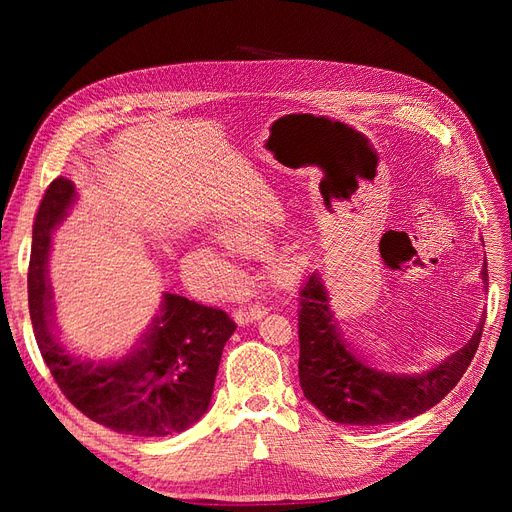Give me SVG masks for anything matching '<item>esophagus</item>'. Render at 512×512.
<instances>
[{
  "instance_id": "34e87169",
  "label": "esophagus",
  "mask_w": 512,
  "mask_h": 512,
  "mask_svg": "<svg viewBox=\"0 0 512 512\" xmlns=\"http://www.w3.org/2000/svg\"><path fill=\"white\" fill-rule=\"evenodd\" d=\"M265 312H267V307L262 305V303H250V305H241V307H237V312H235V320H237L239 324H247V322H254V320H258L260 316H265Z\"/></svg>"
}]
</instances>
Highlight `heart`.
<instances>
[{
	"mask_svg": "<svg viewBox=\"0 0 512 512\" xmlns=\"http://www.w3.org/2000/svg\"><path fill=\"white\" fill-rule=\"evenodd\" d=\"M224 237L228 243L239 247V250H258L260 247L258 235L247 226H230L224 230Z\"/></svg>",
	"mask_w": 512,
	"mask_h": 512,
	"instance_id": "b5f03b06",
	"label": "heart"
}]
</instances>
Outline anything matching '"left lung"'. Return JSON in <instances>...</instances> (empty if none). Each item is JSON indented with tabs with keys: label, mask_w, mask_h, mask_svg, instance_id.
I'll return each instance as SVG.
<instances>
[{
	"label": "left lung",
	"mask_w": 512,
	"mask_h": 512,
	"mask_svg": "<svg viewBox=\"0 0 512 512\" xmlns=\"http://www.w3.org/2000/svg\"><path fill=\"white\" fill-rule=\"evenodd\" d=\"M483 280L487 273L483 269ZM485 318L474 337L423 376L371 369L348 350L329 309L322 277L312 273L299 290V382L307 401L342 425H386L423 414L451 393L470 367Z\"/></svg>",
	"instance_id": "obj_1"
}]
</instances>
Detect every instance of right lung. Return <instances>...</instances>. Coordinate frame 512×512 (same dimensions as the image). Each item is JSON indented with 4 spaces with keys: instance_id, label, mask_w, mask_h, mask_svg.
<instances>
[{
    "instance_id": "obj_1",
    "label": "right lung",
    "mask_w": 512,
    "mask_h": 512,
    "mask_svg": "<svg viewBox=\"0 0 512 512\" xmlns=\"http://www.w3.org/2000/svg\"><path fill=\"white\" fill-rule=\"evenodd\" d=\"M72 200V181L53 179L32 232L29 316L46 367L76 410L117 433L162 438L188 429L209 408L222 350L237 329L235 320L220 307L166 292L160 316L126 359L98 367L74 359L51 329L53 294L46 284L51 232L66 218Z\"/></svg>"
}]
</instances>
